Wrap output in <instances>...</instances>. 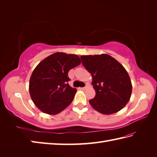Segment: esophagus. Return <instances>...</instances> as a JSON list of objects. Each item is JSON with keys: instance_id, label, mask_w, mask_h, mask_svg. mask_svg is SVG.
Masks as SVG:
<instances>
[{"instance_id": "1", "label": "esophagus", "mask_w": 157, "mask_h": 157, "mask_svg": "<svg viewBox=\"0 0 157 157\" xmlns=\"http://www.w3.org/2000/svg\"><path fill=\"white\" fill-rule=\"evenodd\" d=\"M87 86H88V84H86V86H85V87H82V88H80V89H81V90H86V88H87Z\"/></svg>"}]
</instances>
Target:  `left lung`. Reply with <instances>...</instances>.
Returning a JSON list of instances; mask_svg holds the SVG:
<instances>
[{
  "mask_svg": "<svg viewBox=\"0 0 157 157\" xmlns=\"http://www.w3.org/2000/svg\"><path fill=\"white\" fill-rule=\"evenodd\" d=\"M82 65L91 73L96 95L89 102L96 111L110 115L122 109L131 97L132 86L123 65L110 55L81 56Z\"/></svg>",
  "mask_w": 157,
  "mask_h": 157,
  "instance_id": "1",
  "label": "left lung"
}]
</instances>
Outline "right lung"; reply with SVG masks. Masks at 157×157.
I'll list each match as a JSON object with an SVG mask.
<instances>
[{"label": "right lung", "mask_w": 157, "mask_h": 157, "mask_svg": "<svg viewBox=\"0 0 157 157\" xmlns=\"http://www.w3.org/2000/svg\"><path fill=\"white\" fill-rule=\"evenodd\" d=\"M80 63V59L75 55L56 52L36 66L29 79V90L40 110L55 115L71 104L76 89L69 85L68 72Z\"/></svg>", "instance_id": "obj_1"}]
</instances>
